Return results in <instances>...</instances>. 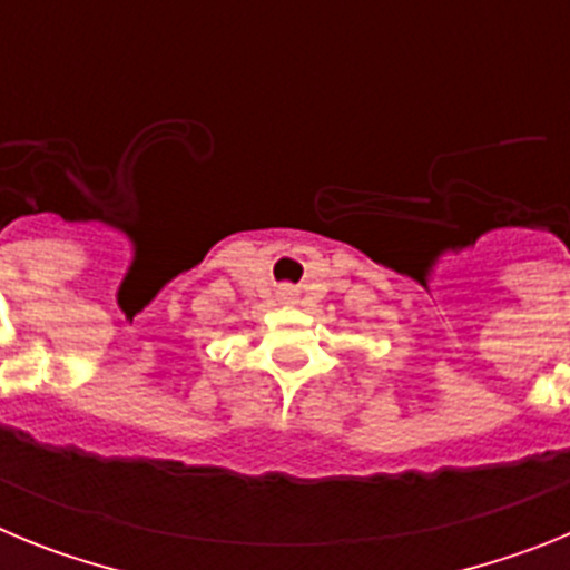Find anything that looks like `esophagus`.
Listing matches in <instances>:
<instances>
[{"label": "esophagus", "instance_id": "esophagus-1", "mask_svg": "<svg viewBox=\"0 0 570 570\" xmlns=\"http://www.w3.org/2000/svg\"><path fill=\"white\" fill-rule=\"evenodd\" d=\"M282 296H285V299H294V291H291V288H282Z\"/></svg>", "mask_w": 570, "mask_h": 570}]
</instances>
